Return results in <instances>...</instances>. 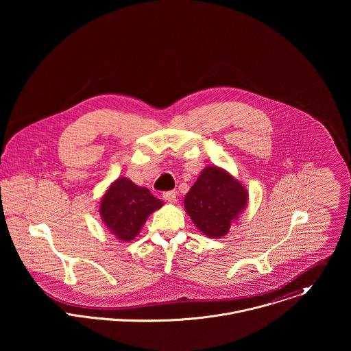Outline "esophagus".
I'll return each instance as SVG.
<instances>
[{"label":"esophagus","instance_id":"obj_1","mask_svg":"<svg viewBox=\"0 0 351 351\" xmlns=\"http://www.w3.org/2000/svg\"><path fill=\"white\" fill-rule=\"evenodd\" d=\"M163 199L167 202H176L177 201V192L176 191H169L163 193Z\"/></svg>","mask_w":351,"mask_h":351}]
</instances>
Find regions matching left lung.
Wrapping results in <instances>:
<instances>
[{
  "instance_id": "8db88e82",
  "label": "left lung",
  "mask_w": 351,
  "mask_h": 351,
  "mask_svg": "<svg viewBox=\"0 0 351 351\" xmlns=\"http://www.w3.org/2000/svg\"><path fill=\"white\" fill-rule=\"evenodd\" d=\"M247 204V192L228 173L215 166L202 170L185 196V208L202 234L226 235L231 223Z\"/></svg>"
}]
</instances>
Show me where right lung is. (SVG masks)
<instances>
[{
	"instance_id": "obj_1",
	"label": "right lung",
	"mask_w": 351,
	"mask_h": 351,
	"mask_svg": "<svg viewBox=\"0 0 351 351\" xmlns=\"http://www.w3.org/2000/svg\"><path fill=\"white\" fill-rule=\"evenodd\" d=\"M163 202L155 199L146 188L136 186L127 178L116 180L101 200L104 223L120 241L130 242L141 231L151 212Z\"/></svg>"
}]
</instances>
